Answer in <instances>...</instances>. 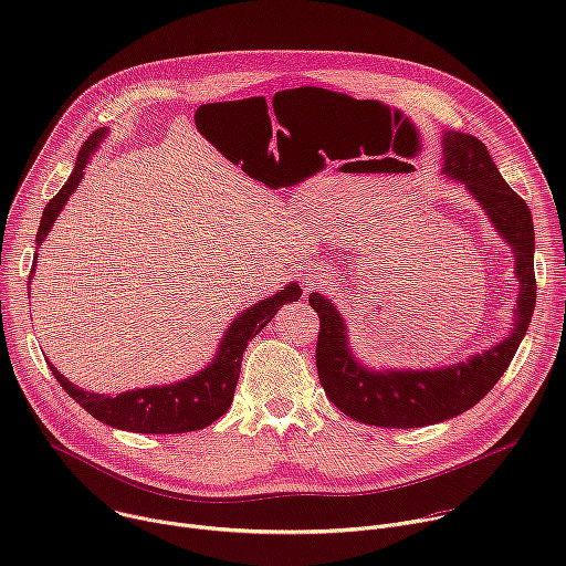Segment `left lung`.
Instances as JSON below:
<instances>
[{"label":"left lung","instance_id":"obj_1","mask_svg":"<svg viewBox=\"0 0 566 566\" xmlns=\"http://www.w3.org/2000/svg\"><path fill=\"white\" fill-rule=\"evenodd\" d=\"M443 175L461 184L489 214L515 258L520 282L509 338L465 360L437 369H369L349 347L347 325L332 300L319 293L308 304L319 317L317 376L334 406L349 419L378 428H423L448 421L486 396L511 365L535 308V232L526 201L511 190L479 138L443 132Z\"/></svg>","mask_w":566,"mask_h":566}]
</instances>
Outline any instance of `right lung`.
<instances>
[{"label": "right lung", "mask_w": 566, "mask_h": 566, "mask_svg": "<svg viewBox=\"0 0 566 566\" xmlns=\"http://www.w3.org/2000/svg\"><path fill=\"white\" fill-rule=\"evenodd\" d=\"M107 129H96L85 145L80 147L75 168L69 177V181L62 186V190L46 203L38 230V247H42L44 237L49 234L51 226L55 223L57 214L62 212L64 203L73 195V190L80 186L85 177V168L90 164L92 154L98 149L101 140L105 138ZM38 258V253H35ZM33 277V271H31ZM302 289L291 282L284 289H280L275 295L260 300L258 304L241 311L226 329L219 349L208 367H203L199 374L188 376L179 382L170 385H156V387H140L132 391H120L118 396L96 394L87 391L83 387L73 385L66 380L51 363L49 369L62 385V389L77 402L80 408L87 410L94 419L118 428L127 432L138 434H179V432H195L201 428H208L219 417H223L230 408L234 387L239 380L241 358H244V349L249 343L269 325L273 315L282 308V304L300 300Z\"/></svg>", "instance_id": "1"}]
</instances>
